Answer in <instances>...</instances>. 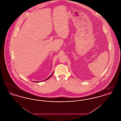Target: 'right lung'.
I'll return each instance as SVG.
<instances>
[{
	"mask_svg": "<svg viewBox=\"0 0 121 121\" xmlns=\"http://www.w3.org/2000/svg\"><path fill=\"white\" fill-rule=\"evenodd\" d=\"M52 73V74H51V75H50V76H49V77H48V78H47V79H45V80H43V81H45V80H47V79H49V78H50V77H51V76H52V73ZM35 82H37V81H35Z\"/></svg>",
	"mask_w": 121,
	"mask_h": 121,
	"instance_id": "add662e5",
	"label": "right lung"
}]
</instances>
